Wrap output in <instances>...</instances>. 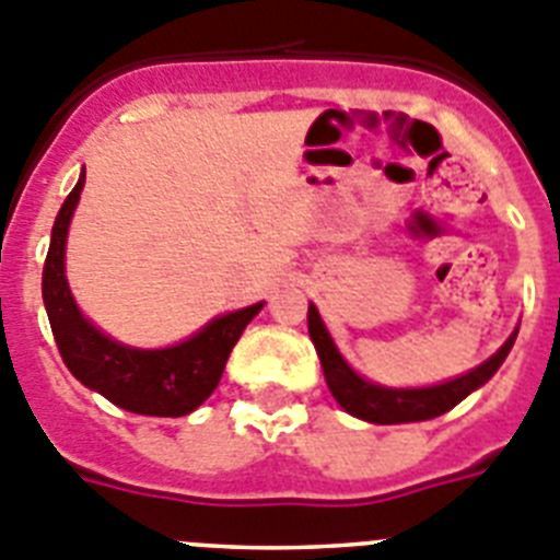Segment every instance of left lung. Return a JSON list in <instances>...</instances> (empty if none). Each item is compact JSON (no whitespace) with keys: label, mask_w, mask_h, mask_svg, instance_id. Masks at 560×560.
<instances>
[{"label":"left lung","mask_w":560,"mask_h":560,"mask_svg":"<svg viewBox=\"0 0 560 560\" xmlns=\"http://www.w3.org/2000/svg\"><path fill=\"white\" fill-rule=\"evenodd\" d=\"M308 334H312V342L317 348V357L323 362V374H326L328 390L334 394L342 408L357 419H365V422L374 424H402V422H424V419H436L442 413H447L451 408H456L465 396H470L472 390L481 388L490 376L501 368V362L508 360L510 348L515 342V334H510V339L499 351L490 357L487 362H481L479 368L467 371L465 376H456L451 382H442V385H430V388H385V385H376V382L362 380L346 360L342 353L334 346L331 334L326 331L319 312L314 305H308Z\"/></svg>","instance_id":"8db88e82"}]
</instances>
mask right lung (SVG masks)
Returning a JSON list of instances; mask_svg holds the SVG:
<instances>
[{
    "label": "right lung",
    "instance_id": "add662e5",
    "mask_svg": "<svg viewBox=\"0 0 560 560\" xmlns=\"http://www.w3.org/2000/svg\"><path fill=\"white\" fill-rule=\"evenodd\" d=\"M84 189V172L52 223L42 271L47 319L70 374L118 408L141 417H186L209 399L223 376L229 353L262 303L214 317L189 339L170 348H130L109 339L79 312L65 277V243L70 218Z\"/></svg>",
    "mask_w": 560,
    "mask_h": 560
}]
</instances>
